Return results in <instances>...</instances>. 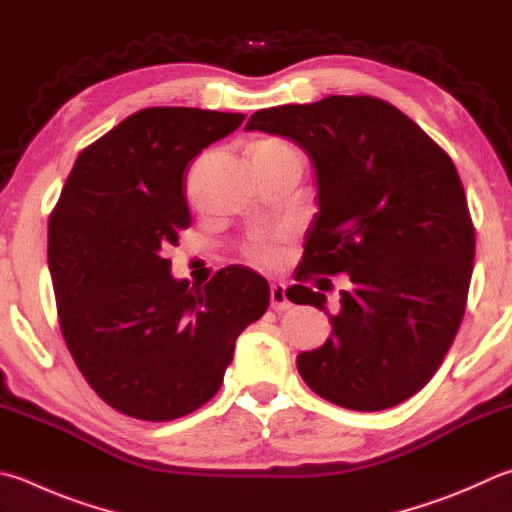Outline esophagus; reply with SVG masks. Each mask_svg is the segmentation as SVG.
Instances as JSON below:
<instances>
[{"label": "esophagus", "instance_id": "esophagus-1", "mask_svg": "<svg viewBox=\"0 0 512 512\" xmlns=\"http://www.w3.org/2000/svg\"><path fill=\"white\" fill-rule=\"evenodd\" d=\"M271 306H273L275 311L291 309V300H288L284 284H273L271 286Z\"/></svg>", "mask_w": 512, "mask_h": 512}]
</instances>
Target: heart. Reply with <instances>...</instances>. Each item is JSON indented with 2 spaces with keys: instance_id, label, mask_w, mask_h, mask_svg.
<instances>
[{
  "instance_id": "obj_1",
  "label": "heart",
  "mask_w": 512,
  "mask_h": 512,
  "mask_svg": "<svg viewBox=\"0 0 512 512\" xmlns=\"http://www.w3.org/2000/svg\"><path fill=\"white\" fill-rule=\"evenodd\" d=\"M262 147H284V145H282V143H264ZM262 147H259V150H262ZM248 253H250V257H253V259H257V262H264V264H273L275 259H277L275 248L266 246V244L250 246Z\"/></svg>"
}]
</instances>
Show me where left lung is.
<instances>
[{
	"label": "left lung",
	"instance_id": "left-lung-1",
	"mask_svg": "<svg viewBox=\"0 0 512 512\" xmlns=\"http://www.w3.org/2000/svg\"><path fill=\"white\" fill-rule=\"evenodd\" d=\"M255 129L300 145L318 185L295 275L302 284L288 288V300L326 311V296L305 282L342 272L352 282L341 311L327 312L329 340L300 353L297 371L347 410L407 401L439 369L466 311L475 228L457 167L412 118L374 96L259 109L246 123Z\"/></svg>",
	"mask_w": 512,
	"mask_h": 512
}]
</instances>
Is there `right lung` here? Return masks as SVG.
Returning <instances> with one entry per match:
<instances>
[{
  "mask_svg": "<svg viewBox=\"0 0 512 512\" xmlns=\"http://www.w3.org/2000/svg\"><path fill=\"white\" fill-rule=\"evenodd\" d=\"M244 114L150 107L82 150L49 219V271L64 342L91 389L141 421H172L224 383L268 282L232 264L206 286L165 259L192 224L185 167Z\"/></svg>",
  "mask_w": 512,
  "mask_h": 512,
  "instance_id": "add662e5",
  "label": "right lung"
}]
</instances>
